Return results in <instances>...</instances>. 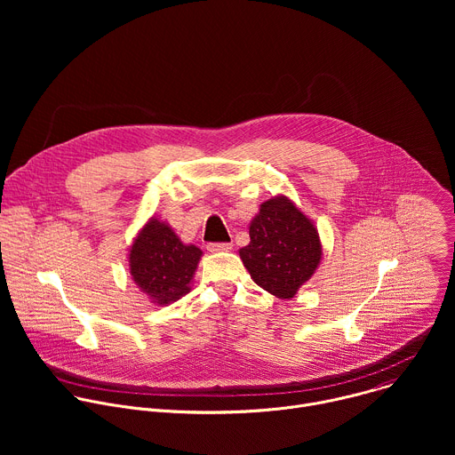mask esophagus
<instances>
[{
	"mask_svg": "<svg viewBox=\"0 0 455 455\" xmlns=\"http://www.w3.org/2000/svg\"><path fill=\"white\" fill-rule=\"evenodd\" d=\"M234 248L232 243H209L207 250L212 253H220V251H230Z\"/></svg>",
	"mask_w": 455,
	"mask_h": 455,
	"instance_id": "esophagus-1",
	"label": "esophagus"
}]
</instances>
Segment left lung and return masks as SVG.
I'll use <instances>...</instances> for the list:
<instances>
[{"mask_svg":"<svg viewBox=\"0 0 455 455\" xmlns=\"http://www.w3.org/2000/svg\"><path fill=\"white\" fill-rule=\"evenodd\" d=\"M250 243L239 257L257 286L277 299H293L322 261L315 223L284 194L263 202L251 218Z\"/></svg>","mask_w":455,"mask_h":455,"instance_id":"1","label":"left lung"}]
</instances>
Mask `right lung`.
<instances>
[{
    "instance_id": "right-lung-1",
    "label": "right lung",
    "mask_w": 455,
    "mask_h": 455,
    "mask_svg": "<svg viewBox=\"0 0 455 455\" xmlns=\"http://www.w3.org/2000/svg\"><path fill=\"white\" fill-rule=\"evenodd\" d=\"M202 255L196 244H185L167 221L151 216L129 246V275L149 302L169 306L192 290Z\"/></svg>"
}]
</instances>
